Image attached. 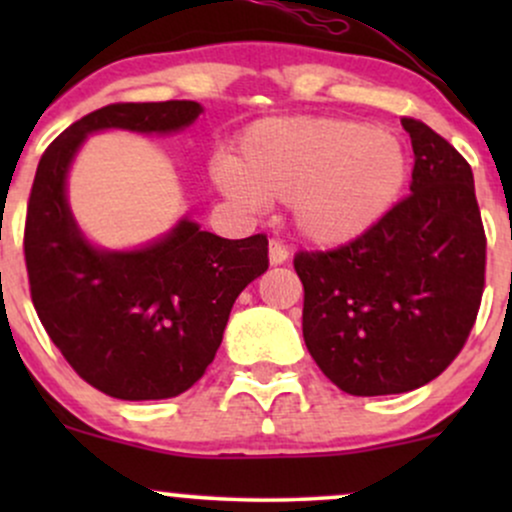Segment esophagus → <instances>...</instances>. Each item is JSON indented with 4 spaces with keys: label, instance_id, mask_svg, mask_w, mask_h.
Segmentation results:
<instances>
[{
    "label": "esophagus",
    "instance_id": "1",
    "mask_svg": "<svg viewBox=\"0 0 512 512\" xmlns=\"http://www.w3.org/2000/svg\"><path fill=\"white\" fill-rule=\"evenodd\" d=\"M286 260H289V250H286V245H281L279 240H272L269 243V264H284Z\"/></svg>",
    "mask_w": 512,
    "mask_h": 512
}]
</instances>
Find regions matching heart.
<instances>
[{
  "label": "heart",
  "instance_id": "obj_1",
  "mask_svg": "<svg viewBox=\"0 0 512 512\" xmlns=\"http://www.w3.org/2000/svg\"><path fill=\"white\" fill-rule=\"evenodd\" d=\"M409 178L392 132L342 117H269L214 170L228 199L248 209L289 202L298 233L322 248L366 236L390 214Z\"/></svg>",
  "mask_w": 512,
  "mask_h": 512
}]
</instances>
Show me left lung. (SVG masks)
Segmentation results:
<instances>
[{"instance_id": "8db88e82", "label": "left lung", "mask_w": 512, "mask_h": 512, "mask_svg": "<svg viewBox=\"0 0 512 512\" xmlns=\"http://www.w3.org/2000/svg\"><path fill=\"white\" fill-rule=\"evenodd\" d=\"M411 137V195L366 236L298 252L303 339L322 373L356 397L431 383L477 320L486 236L474 175L455 146L402 117Z\"/></svg>"}]
</instances>
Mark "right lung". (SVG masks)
<instances>
[{
	"label": "right lung",
	"instance_id": "obj_1",
	"mask_svg": "<svg viewBox=\"0 0 512 512\" xmlns=\"http://www.w3.org/2000/svg\"><path fill=\"white\" fill-rule=\"evenodd\" d=\"M202 113L195 101L113 103L93 110L45 149L23 233L31 298L52 344L88 385L115 399H168L214 361L240 291L267 272V236L219 238L199 223L137 250L86 240L67 202V175L88 134H170Z\"/></svg>",
	"mask_w": 512,
	"mask_h": 512
}]
</instances>
